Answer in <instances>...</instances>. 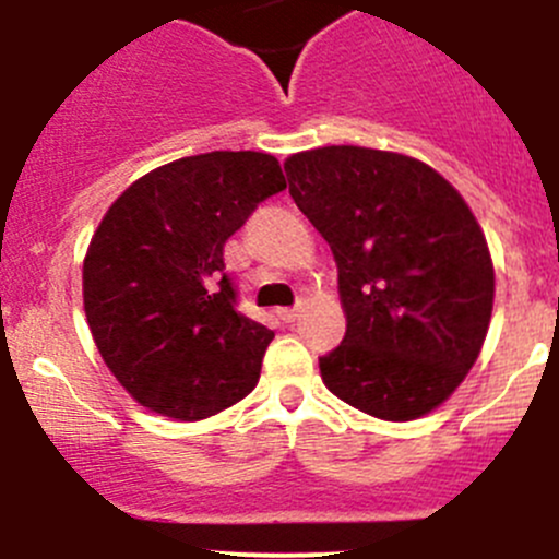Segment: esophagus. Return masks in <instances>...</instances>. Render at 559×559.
Returning <instances> with one entry per match:
<instances>
[{"instance_id": "34e87169", "label": "esophagus", "mask_w": 559, "mask_h": 559, "mask_svg": "<svg viewBox=\"0 0 559 559\" xmlns=\"http://www.w3.org/2000/svg\"><path fill=\"white\" fill-rule=\"evenodd\" d=\"M300 311H302L300 306H297V308H281V311H278V319L284 321V324H292V321H295L297 316H300Z\"/></svg>"}]
</instances>
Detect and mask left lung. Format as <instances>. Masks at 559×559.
<instances>
[{
  "instance_id": "obj_1",
  "label": "left lung",
  "mask_w": 559,
  "mask_h": 559,
  "mask_svg": "<svg viewBox=\"0 0 559 559\" xmlns=\"http://www.w3.org/2000/svg\"><path fill=\"white\" fill-rule=\"evenodd\" d=\"M284 170L337 262L346 335L319 357L326 389L376 419L425 416L462 384L492 316L471 207L425 162L389 151L326 145Z\"/></svg>"
}]
</instances>
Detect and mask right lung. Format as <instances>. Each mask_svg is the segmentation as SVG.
<instances>
[{"mask_svg":"<svg viewBox=\"0 0 559 559\" xmlns=\"http://www.w3.org/2000/svg\"><path fill=\"white\" fill-rule=\"evenodd\" d=\"M286 189L275 156L211 151L134 180L83 262V306L110 373L145 408L197 421L243 400L275 337L238 311L224 243Z\"/></svg>","mask_w":559,"mask_h":559,"instance_id":"add662e5","label":"right lung"}]
</instances>
